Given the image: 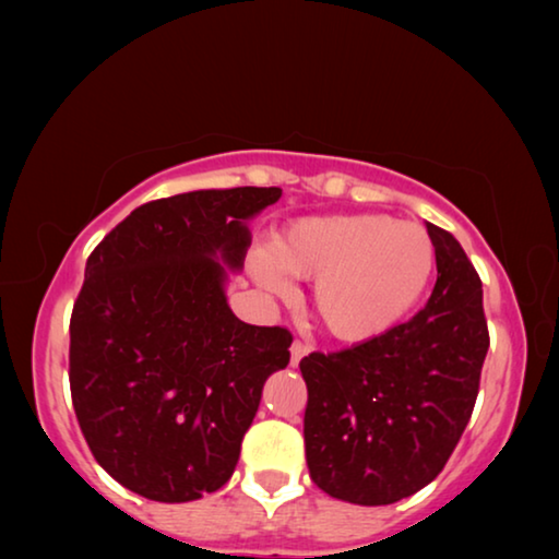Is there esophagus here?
I'll return each mask as SVG.
<instances>
[{
    "label": "esophagus",
    "mask_w": 559,
    "mask_h": 559,
    "mask_svg": "<svg viewBox=\"0 0 559 559\" xmlns=\"http://www.w3.org/2000/svg\"><path fill=\"white\" fill-rule=\"evenodd\" d=\"M310 353V345L308 343H300V340H296V343L290 345V362L298 365L302 357H306Z\"/></svg>",
    "instance_id": "1"
}]
</instances>
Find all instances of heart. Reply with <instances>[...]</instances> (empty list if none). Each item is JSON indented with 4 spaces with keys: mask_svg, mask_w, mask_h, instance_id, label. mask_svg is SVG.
Returning <instances> with one entry per match:
<instances>
[{
    "mask_svg": "<svg viewBox=\"0 0 559 559\" xmlns=\"http://www.w3.org/2000/svg\"><path fill=\"white\" fill-rule=\"evenodd\" d=\"M433 266L431 236L386 214L306 216L249 259L253 281L273 296L293 293L288 273L316 281V313L343 343H370L400 325L421 300Z\"/></svg>",
    "mask_w": 559,
    "mask_h": 559,
    "instance_id": "heart-1",
    "label": "heart"
}]
</instances>
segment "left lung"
I'll return each instance as SVG.
<instances>
[{
    "instance_id": "left-lung-1",
    "label": "left lung",
    "mask_w": 559,
    "mask_h": 559,
    "mask_svg": "<svg viewBox=\"0 0 559 559\" xmlns=\"http://www.w3.org/2000/svg\"><path fill=\"white\" fill-rule=\"evenodd\" d=\"M437 286L419 313L340 353L300 359L313 484L357 506H390L447 466L478 396L488 353L484 290L466 251L427 224Z\"/></svg>"
}]
</instances>
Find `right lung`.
<instances>
[{"label": "right lung", "mask_w": 559, "mask_h": 559, "mask_svg": "<svg viewBox=\"0 0 559 559\" xmlns=\"http://www.w3.org/2000/svg\"><path fill=\"white\" fill-rule=\"evenodd\" d=\"M278 187L197 189L130 212L86 263L71 313L69 380L93 456L120 486L187 503L231 478L286 328L249 325L226 302L249 222Z\"/></svg>", "instance_id": "obj_1"}]
</instances>
